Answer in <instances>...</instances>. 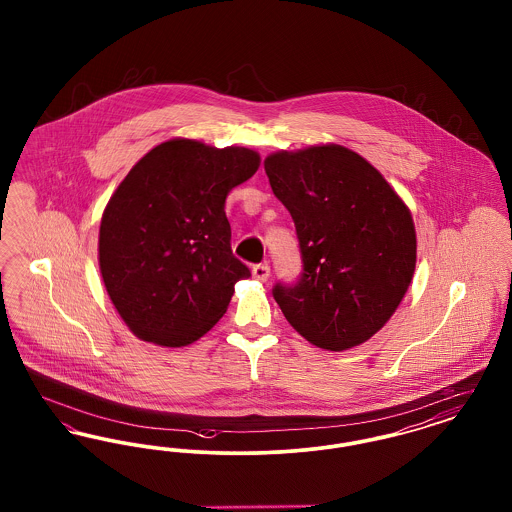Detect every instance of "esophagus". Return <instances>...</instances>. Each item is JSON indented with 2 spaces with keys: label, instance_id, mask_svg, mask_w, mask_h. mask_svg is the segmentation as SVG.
Segmentation results:
<instances>
[{
  "label": "esophagus",
  "instance_id": "esophagus-1",
  "mask_svg": "<svg viewBox=\"0 0 512 512\" xmlns=\"http://www.w3.org/2000/svg\"><path fill=\"white\" fill-rule=\"evenodd\" d=\"M268 276H270V267L268 265H255L253 267V278H257L261 282H267Z\"/></svg>",
  "mask_w": 512,
  "mask_h": 512
}]
</instances>
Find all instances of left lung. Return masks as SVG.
<instances>
[{"mask_svg":"<svg viewBox=\"0 0 512 512\" xmlns=\"http://www.w3.org/2000/svg\"><path fill=\"white\" fill-rule=\"evenodd\" d=\"M290 211L303 272L272 295L313 345L343 351L370 340L413 280L416 232L403 199L359 153L328 144L265 159Z\"/></svg>","mask_w":512,"mask_h":512,"instance_id":"8db88e82","label":"left lung"}]
</instances>
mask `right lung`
I'll return each mask as SVG.
<instances>
[{"label": "right lung", "mask_w": 512, "mask_h": 512, "mask_svg": "<svg viewBox=\"0 0 512 512\" xmlns=\"http://www.w3.org/2000/svg\"><path fill=\"white\" fill-rule=\"evenodd\" d=\"M247 147L174 138L153 147L111 195L99 270L115 309L144 341L182 347L226 313L251 272L230 247L226 195L259 169Z\"/></svg>", "instance_id": "1"}]
</instances>
